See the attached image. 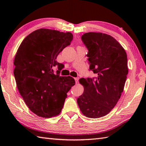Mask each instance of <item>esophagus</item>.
Wrapping results in <instances>:
<instances>
[{"label": "esophagus", "instance_id": "obj_1", "mask_svg": "<svg viewBox=\"0 0 146 146\" xmlns=\"http://www.w3.org/2000/svg\"><path fill=\"white\" fill-rule=\"evenodd\" d=\"M74 79H75V83H77L78 82V78H74Z\"/></svg>", "mask_w": 146, "mask_h": 146}]
</instances>
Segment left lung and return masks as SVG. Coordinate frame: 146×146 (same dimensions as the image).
Returning <instances> with one entry per match:
<instances>
[{
  "label": "left lung",
  "mask_w": 146,
  "mask_h": 146,
  "mask_svg": "<svg viewBox=\"0 0 146 146\" xmlns=\"http://www.w3.org/2000/svg\"><path fill=\"white\" fill-rule=\"evenodd\" d=\"M82 40L96 77L79 80L84 92L77 103L85 116L97 119L107 115L120 99L128 74L127 57L120 43L107 34L85 33Z\"/></svg>",
  "instance_id": "obj_1"
}]
</instances>
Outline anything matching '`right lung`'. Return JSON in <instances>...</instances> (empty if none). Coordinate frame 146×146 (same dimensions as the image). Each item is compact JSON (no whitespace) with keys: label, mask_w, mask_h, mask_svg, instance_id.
<instances>
[{"label":"right lung","mask_w":146,"mask_h":146,"mask_svg":"<svg viewBox=\"0 0 146 146\" xmlns=\"http://www.w3.org/2000/svg\"><path fill=\"white\" fill-rule=\"evenodd\" d=\"M72 39L70 32L39 29L26 36L17 49L14 75L18 90L31 111L39 117L58 115L68 92L75 84L72 77L60 76L64 65L56 61Z\"/></svg>","instance_id":"right-lung-1"}]
</instances>
